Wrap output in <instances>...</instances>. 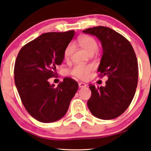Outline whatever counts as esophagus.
<instances>
[{
	"label": "esophagus",
	"mask_w": 151,
	"mask_h": 151,
	"mask_svg": "<svg viewBox=\"0 0 151 151\" xmlns=\"http://www.w3.org/2000/svg\"><path fill=\"white\" fill-rule=\"evenodd\" d=\"M78 86H79V88H85V87L87 86V84L83 82H79L78 83Z\"/></svg>",
	"instance_id": "obj_1"
}]
</instances>
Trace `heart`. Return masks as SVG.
<instances>
[{
    "instance_id": "obj_1",
    "label": "heart",
    "mask_w": 151,
    "mask_h": 151,
    "mask_svg": "<svg viewBox=\"0 0 151 151\" xmlns=\"http://www.w3.org/2000/svg\"><path fill=\"white\" fill-rule=\"evenodd\" d=\"M78 42L90 55H93L97 52L99 46L94 37L88 35H83L78 37ZM75 50V45L73 42H70L66 46L63 51V58L65 61H68L73 56ZM94 70L93 64L83 65L76 64L70 70V73L75 77L80 79L86 80L90 77V74Z\"/></svg>"
}]
</instances>
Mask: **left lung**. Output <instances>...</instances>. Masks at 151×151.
Instances as JSON below:
<instances>
[{
    "label": "left lung",
    "mask_w": 151,
    "mask_h": 151,
    "mask_svg": "<svg viewBox=\"0 0 151 151\" xmlns=\"http://www.w3.org/2000/svg\"><path fill=\"white\" fill-rule=\"evenodd\" d=\"M83 32L101 41L103 55L98 72L108 77L105 87L90 85L88 108L95 117L111 120L124 113L134 97L138 79L136 55L130 42L113 29L99 26Z\"/></svg>",
    "instance_id": "left-lung-1"
}]
</instances>
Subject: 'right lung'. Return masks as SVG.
Instances as JSON below:
<instances>
[{
    "label": "right lung",
    "mask_w": 151,
    "mask_h": 151,
    "mask_svg": "<svg viewBox=\"0 0 151 151\" xmlns=\"http://www.w3.org/2000/svg\"><path fill=\"white\" fill-rule=\"evenodd\" d=\"M75 31L42 34L25 44L17 56L14 81L25 109L35 120L53 122L66 114L78 88L77 82L64 78L56 88L48 78L57 75L56 67L63 60V51Z\"/></svg>",
    "instance_id": "right-lung-1"
}]
</instances>
